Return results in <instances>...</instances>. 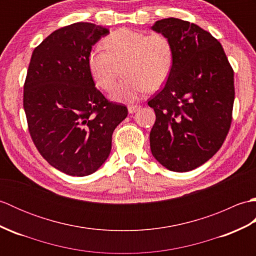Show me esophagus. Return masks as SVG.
<instances>
[{"instance_id":"34e87169","label":"esophagus","mask_w":256,"mask_h":256,"mask_svg":"<svg viewBox=\"0 0 256 256\" xmlns=\"http://www.w3.org/2000/svg\"><path fill=\"white\" fill-rule=\"evenodd\" d=\"M140 106L138 104H131L128 106V110L130 113H135L138 110H140Z\"/></svg>"}]
</instances>
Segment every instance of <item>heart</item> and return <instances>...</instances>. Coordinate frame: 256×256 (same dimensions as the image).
I'll return each instance as SVG.
<instances>
[{
    "label": "heart",
    "instance_id": "heart-1",
    "mask_svg": "<svg viewBox=\"0 0 256 256\" xmlns=\"http://www.w3.org/2000/svg\"><path fill=\"white\" fill-rule=\"evenodd\" d=\"M103 45L106 50L96 48L89 52L88 68L96 84L110 91L123 67L126 78L113 90V100L136 101L148 90H158L172 72L174 47L170 37L162 32L146 35L118 28L106 38Z\"/></svg>",
    "mask_w": 256,
    "mask_h": 256
}]
</instances>
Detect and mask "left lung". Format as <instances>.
<instances>
[{
  "label": "left lung",
  "mask_w": 256,
  "mask_h": 256,
  "mask_svg": "<svg viewBox=\"0 0 256 256\" xmlns=\"http://www.w3.org/2000/svg\"><path fill=\"white\" fill-rule=\"evenodd\" d=\"M152 30L170 37L174 64L162 91L148 100L156 121L152 154L172 172H189L224 144L232 122L234 74L220 42L198 25L175 18Z\"/></svg>",
  "instance_id": "left-lung-1"
}]
</instances>
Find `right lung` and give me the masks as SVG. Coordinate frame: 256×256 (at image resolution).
<instances>
[{
	"instance_id": "right-lung-1",
	"label": "right lung",
	"mask_w": 256,
	"mask_h": 256,
	"mask_svg": "<svg viewBox=\"0 0 256 256\" xmlns=\"http://www.w3.org/2000/svg\"><path fill=\"white\" fill-rule=\"evenodd\" d=\"M108 34L106 27L74 23L45 38L32 54L23 106L40 155L70 176H88L110 155L112 134L128 108L96 88L88 55Z\"/></svg>"
}]
</instances>
